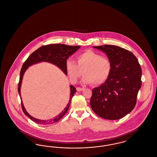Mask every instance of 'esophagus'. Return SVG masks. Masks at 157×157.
<instances>
[{
  "instance_id": "esophagus-1",
  "label": "esophagus",
  "mask_w": 157,
  "mask_h": 157,
  "mask_svg": "<svg viewBox=\"0 0 157 157\" xmlns=\"http://www.w3.org/2000/svg\"><path fill=\"white\" fill-rule=\"evenodd\" d=\"M84 90V88H79V87H78L76 88V90L78 91H82L83 90Z\"/></svg>"
}]
</instances>
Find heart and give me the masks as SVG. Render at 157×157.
<instances>
[{"instance_id":"obj_1","label":"heart","mask_w":157,"mask_h":157,"mask_svg":"<svg viewBox=\"0 0 157 157\" xmlns=\"http://www.w3.org/2000/svg\"><path fill=\"white\" fill-rule=\"evenodd\" d=\"M76 59L77 64L71 59L66 61V71L72 82H76L83 74V83L98 86L104 84L111 76V60L98 53L86 51L77 55Z\"/></svg>"}]
</instances>
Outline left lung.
<instances>
[{
    "label": "left lung",
    "instance_id": "left-lung-1",
    "mask_svg": "<svg viewBox=\"0 0 157 157\" xmlns=\"http://www.w3.org/2000/svg\"><path fill=\"white\" fill-rule=\"evenodd\" d=\"M93 48L106 55L112 70L106 82L92 90L91 108L101 118L119 120L134 108L141 87V67L134 55L125 49L109 45Z\"/></svg>",
    "mask_w": 157,
    "mask_h": 157
}]
</instances>
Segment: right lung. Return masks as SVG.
Returning <instances> with one entry per match:
<instances>
[{"label":"right lung","instance_id":"1","mask_svg":"<svg viewBox=\"0 0 157 157\" xmlns=\"http://www.w3.org/2000/svg\"><path fill=\"white\" fill-rule=\"evenodd\" d=\"M80 48V46H69L65 44H51L42 46L37 49L36 51L32 53L24 62L20 72L19 82L18 84V92L21 99V105L23 112L30 120L35 122L36 123L42 125H49L58 122L67 112L72 97L76 92V90L74 86L70 85L71 92L69 102L67 103V106L63 109V111L60 112L55 118L49 120H41L32 117L26 111L23 104L22 98L21 97V88L23 76L26 71L28 69V67L34 64L42 62H47L56 65V67L60 68L65 75H67V72L66 71V61L69 56H71L75 52H76Z\"/></svg>","mask_w":157,"mask_h":157}]
</instances>
